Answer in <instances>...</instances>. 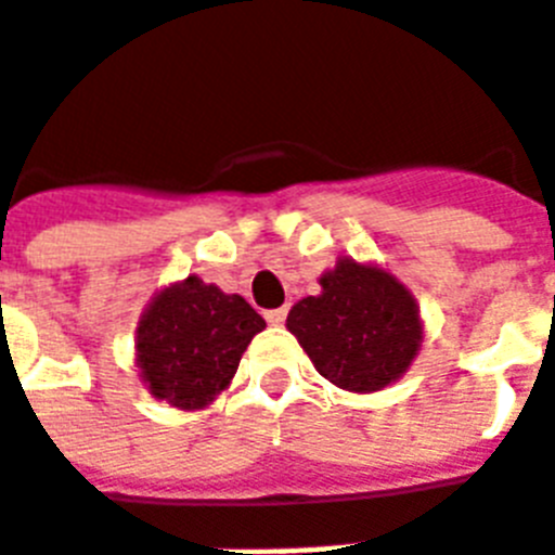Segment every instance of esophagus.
I'll use <instances>...</instances> for the list:
<instances>
[{"instance_id": "obj_1", "label": "esophagus", "mask_w": 555, "mask_h": 555, "mask_svg": "<svg viewBox=\"0 0 555 555\" xmlns=\"http://www.w3.org/2000/svg\"><path fill=\"white\" fill-rule=\"evenodd\" d=\"M264 320H268L270 325H282L287 320V311L285 308H273V311H268V314H264Z\"/></svg>"}]
</instances>
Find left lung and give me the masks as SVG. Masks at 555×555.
I'll use <instances>...</instances> for the list:
<instances>
[{
	"mask_svg": "<svg viewBox=\"0 0 555 555\" xmlns=\"http://www.w3.org/2000/svg\"><path fill=\"white\" fill-rule=\"evenodd\" d=\"M320 285L323 294L306 296L287 314L317 372L352 392H375L399 378L422 344L408 287L352 259L337 261Z\"/></svg>",
	"mask_w": 555,
	"mask_h": 555,
	"instance_id": "left-lung-1",
	"label": "left lung"
}]
</instances>
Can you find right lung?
I'll list each match as a JSON object with an SVG mask.
<instances>
[{
  "label": "right lung",
  "mask_w": 555,
  "mask_h": 555,
  "mask_svg": "<svg viewBox=\"0 0 555 555\" xmlns=\"http://www.w3.org/2000/svg\"><path fill=\"white\" fill-rule=\"evenodd\" d=\"M261 328L264 320L244 296L197 276L165 287L139 323L137 361L147 390L183 410L209 404Z\"/></svg>",
  "instance_id": "1"
}]
</instances>
